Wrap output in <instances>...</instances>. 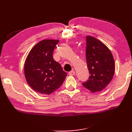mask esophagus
<instances>
[{
    "label": "esophagus",
    "mask_w": 132,
    "mask_h": 132,
    "mask_svg": "<svg viewBox=\"0 0 132 132\" xmlns=\"http://www.w3.org/2000/svg\"><path fill=\"white\" fill-rule=\"evenodd\" d=\"M69 75L70 76H74V75H75V71H73V70L71 71L69 73Z\"/></svg>",
    "instance_id": "obj_1"
}]
</instances>
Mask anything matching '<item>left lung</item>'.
I'll use <instances>...</instances> for the list:
<instances>
[{
  "label": "left lung",
  "instance_id": "1",
  "mask_svg": "<svg viewBox=\"0 0 132 132\" xmlns=\"http://www.w3.org/2000/svg\"><path fill=\"white\" fill-rule=\"evenodd\" d=\"M86 42V61L90 76L82 85L91 92H100L108 86L114 75V59L109 49L95 37L88 35Z\"/></svg>",
  "mask_w": 132,
  "mask_h": 132
}]
</instances>
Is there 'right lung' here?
I'll return each instance as SVG.
<instances>
[{
  "instance_id": "obj_1",
  "label": "right lung",
  "mask_w": 132,
  "mask_h": 132,
  "mask_svg": "<svg viewBox=\"0 0 132 132\" xmlns=\"http://www.w3.org/2000/svg\"><path fill=\"white\" fill-rule=\"evenodd\" d=\"M59 40L44 39L31 49L24 63V75L29 86L42 94L49 95L63 83L67 73L53 58Z\"/></svg>"
}]
</instances>
